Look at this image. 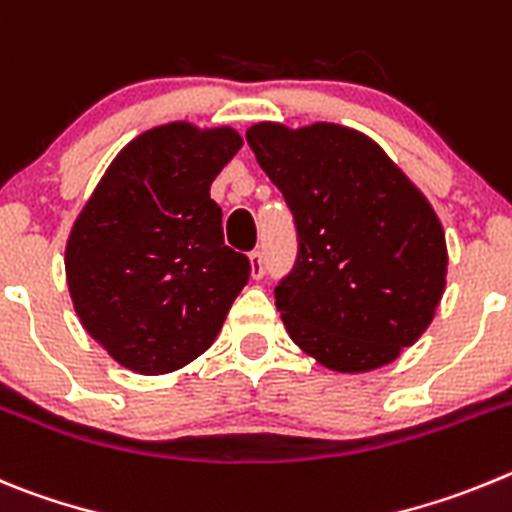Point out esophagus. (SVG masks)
<instances>
[{
	"instance_id": "esophagus-1",
	"label": "esophagus",
	"mask_w": 512,
	"mask_h": 512,
	"mask_svg": "<svg viewBox=\"0 0 512 512\" xmlns=\"http://www.w3.org/2000/svg\"><path fill=\"white\" fill-rule=\"evenodd\" d=\"M250 262H252V278H262V275H265V255H262V250H252Z\"/></svg>"
}]
</instances>
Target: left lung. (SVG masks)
<instances>
[{"instance_id": "8db88e82", "label": "left lung", "mask_w": 512, "mask_h": 512, "mask_svg": "<svg viewBox=\"0 0 512 512\" xmlns=\"http://www.w3.org/2000/svg\"><path fill=\"white\" fill-rule=\"evenodd\" d=\"M247 142L296 224V262L275 285L290 339L336 372L393 362L444 293L434 209L375 142L347 127L255 124Z\"/></svg>"}]
</instances>
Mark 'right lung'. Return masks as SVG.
Here are the masks:
<instances>
[{
	"mask_svg": "<svg viewBox=\"0 0 512 512\" xmlns=\"http://www.w3.org/2000/svg\"><path fill=\"white\" fill-rule=\"evenodd\" d=\"M229 127L165 124L114 158L73 224L66 278L84 329L119 365L163 375L214 344L250 257L224 245L211 181L237 155Z\"/></svg>",
	"mask_w": 512,
	"mask_h": 512,
	"instance_id": "1",
	"label": "right lung"
}]
</instances>
